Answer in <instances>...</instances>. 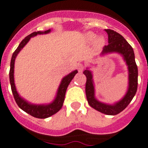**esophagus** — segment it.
<instances>
[{"instance_id":"esophagus-1","label":"esophagus","mask_w":148,"mask_h":148,"mask_svg":"<svg viewBox=\"0 0 148 148\" xmlns=\"http://www.w3.org/2000/svg\"><path fill=\"white\" fill-rule=\"evenodd\" d=\"M85 68V66L82 64H78V70L79 72H82L84 70V69Z\"/></svg>"}]
</instances>
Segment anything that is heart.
<instances>
[{
  "label": "heart",
  "instance_id": "obj_1",
  "mask_svg": "<svg viewBox=\"0 0 148 148\" xmlns=\"http://www.w3.org/2000/svg\"><path fill=\"white\" fill-rule=\"evenodd\" d=\"M96 37H97V36H96L95 34L92 33V32H88V33L86 35V40H87V42H93L94 40L96 39ZM104 43V40L102 38H98L97 40H96V44H97V46H99V47L103 46Z\"/></svg>",
  "mask_w": 148,
  "mask_h": 148
}]
</instances>
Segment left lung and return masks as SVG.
Segmentation results:
<instances>
[{
  "mask_svg": "<svg viewBox=\"0 0 148 148\" xmlns=\"http://www.w3.org/2000/svg\"><path fill=\"white\" fill-rule=\"evenodd\" d=\"M104 31L108 33L109 44L104 47L102 54L116 52L121 53L124 56L129 70V88L124 99L114 105H108L99 102L94 97L92 74L90 70H86L84 71V74L87 77L85 87L86 96L90 107L104 114L114 116L124 110L136 95L138 87V68L135 61V55L133 48L122 35L112 29H104Z\"/></svg>",
  "mask_w": 148,
  "mask_h": 148,
  "instance_id": "1",
  "label": "left lung"
}]
</instances>
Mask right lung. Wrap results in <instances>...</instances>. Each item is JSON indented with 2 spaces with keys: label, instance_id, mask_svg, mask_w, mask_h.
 Returning <instances> with one entry per match:
<instances>
[{
  "label": "right lung",
  "instance_id": "add662e5",
  "mask_svg": "<svg viewBox=\"0 0 148 148\" xmlns=\"http://www.w3.org/2000/svg\"><path fill=\"white\" fill-rule=\"evenodd\" d=\"M50 32V29H48L44 32H34L29 35L28 36L22 40L19 46L18 47L15 51L13 53L12 56L11 63H10V84H11L12 92L13 96L16 101L18 107L26 113L31 115L33 117L38 119H46L49 116L56 114L57 112L61 109L63 106V103L64 101L65 93H66V89L68 85L70 84V82L73 80V78L75 75L76 73H78L77 70H75L73 73H70L69 75L63 78L61 81V83L60 84V87L58 88V93H57V97L56 98L55 101L52 104H48V105H34V104H30L27 103L26 101L19 96L18 93L16 91L15 83H14V64H15V59L16 58L17 55L21 51V49L27 44V43L29 40L30 38L35 36L38 34H47Z\"/></svg>",
  "mask_w": 148,
  "mask_h": 148
}]
</instances>
